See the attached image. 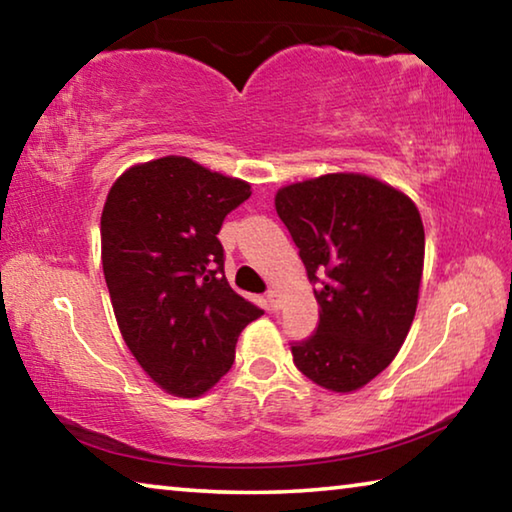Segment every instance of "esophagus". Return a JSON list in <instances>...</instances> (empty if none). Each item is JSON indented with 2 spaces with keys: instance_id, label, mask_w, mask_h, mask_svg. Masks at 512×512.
<instances>
[{
  "instance_id": "obj_1",
  "label": "esophagus",
  "mask_w": 512,
  "mask_h": 512,
  "mask_svg": "<svg viewBox=\"0 0 512 512\" xmlns=\"http://www.w3.org/2000/svg\"><path fill=\"white\" fill-rule=\"evenodd\" d=\"M266 300H268V305H271L273 311L280 309V291H277V289L268 291V293H266Z\"/></svg>"
}]
</instances>
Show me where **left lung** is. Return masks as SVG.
<instances>
[{
  "mask_svg": "<svg viewBox=\"0 0 512 512\" xmlns=\"http://www.w3.org/2000/svg\"><path fill=\"white\" fill-rule=\"evenodd\" d=\"M275 210L316 284L318 327L291 343L314 384L352 393L391 366L409 334L424 266V228L400 189L363 173H327L275 194Z\"/></svg>",
  "mask_w": 512,
  "mask_h": 512,
  "instance_id": "8db88e82",
  "label": "left lung"
}]
</instances>
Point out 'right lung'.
I'll return each mask as SVG.
<instances>
[{"mask_svg":"<svg viewBox=\"0 0 512 512\" xmlns=\"http://www.w3.org/2000/svg\"><path fill=\"white\" fill-rule=\"evenodd\" d=\"M250 185L167 155L126 169L101 212V262L128 350L171 395L198 397L264 314L223 275V219Z\"/></svg>","mask_w":512,"mask_h":512,"instance_id":"obj_1","label":"right lung"}]
</instances>
